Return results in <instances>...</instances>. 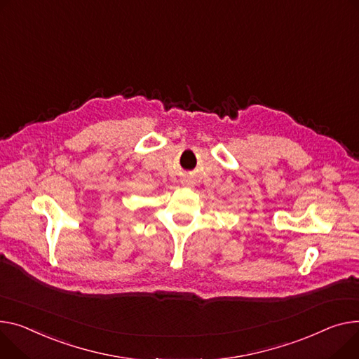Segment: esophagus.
<instances>
[{
  "instance_id": "esophagus-1",
  "label": "esophagus",
  "mask_w": 359,
  "mask_h": 359,
  "mask_svg": "<svg viewBox=\"0 0 359 359\" xmlns=\"http://www.w3.org/2000/svg\"><path fill=\"white\" fill-rule=\"evenodd\" d=\"M186 184H187V186H192V183H190V182H187Z\"/></svg>"
}]
</instances>
